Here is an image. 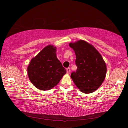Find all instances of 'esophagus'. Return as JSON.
<instances>
[{"instance_id": "obj_1", "label": "esophagus", "mask_w": 128, "mask_h": 128, "mask_svg": "<svg viewBox=\"0 0 128 128\" xmlns=\"http://www.w3.org/2000/svg\"><path fill=\"white\" fill-rule=\"evenodd\" d=\"M66 73H68V74H69V73H70V68H66Z\"/></svg>"}]
</instances>
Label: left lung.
<instances>
[{
	"label": "left lung",
	"instance_id": "left-lung-1",
	"mask_svg": "<svg viewBox=\"0 0 128 128\" xmlns=\"http://www.w3.org/2000/svg\"><path fill=\"white\" fill-rule=\"evenodd\" d=\"M74 50L77 69L70 77L81 92L88 94L100 87L105 79L107 66L102 56L88 42L79 40L69 43Z\"/></svg>",
	"mask_w": 128,
	"mask_h": 128
}]
</instances>
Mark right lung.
I'll list each match as a JSON object with an SVG mask.
<instances>
[{
  "instance_id": "right-lung-1",
  "label": "right lung",
  "mask_w": 128,
  "mask_h": 128,
  "mask_svg": "<svg viewBox=\"0 0 128 128\" xmlns=\"http://www.w3.org/2000/svg\"><path fill=\"white\" fill-rule=\"evenodd\" d=\"M56 47H45L36 57L32 58L28 66L30 82L41 90H48L58 85L66 71L56 57Z\"/></svg>"
}]
</instances>
